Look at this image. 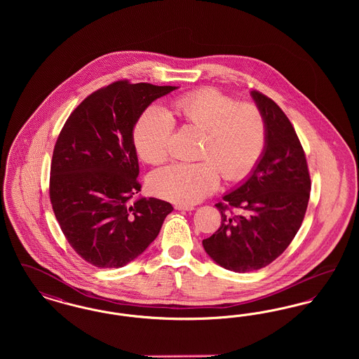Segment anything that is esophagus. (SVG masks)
I'll list each match as a JSON object with an SVG mask.
<instances>
[{"instance_id":"obj_1","label":"esophagus","mask_w":359,"mask_h":359,"mask_svg":"<svg viewBox=\"0 0 359 359\" xmlns=\"http://www.w3.org/2000/svg\"><path fill=\"white\" fill-rule=\"evenodd\" d=\"M175 208L179 210V211H192V210H194V205H175Z\"/></svg>"}]
</instances>
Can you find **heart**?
I'll use <instances>...</instances> for the list:
<instances>
[{
	"label": "heart",
	"mask_w": 359,
	"mask_h": 359,
	"mask_svg": "<svg viewBox=\"0 0 359 359\" xmlns=\"http://www.w3.org/2000/svg\"><path fill=\"white\" fill-rule=\"evenodd\" d=\"M184 125L205 132L199 163H173L154 171L151 191L177 205H191L212 194L222 172L227 180H239L255 167L265 145V122L255 104L237 103L215 88H201L172 103ZM171 114L149 106L133 132L138 154L148 163L167 158L173 133Z\"/></svg>",
	"instance_id": "obj_1"
}]
</instances>
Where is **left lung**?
Returning a JSON list of instances; mask_svg holds the SVG:
<instances>
[{
  "instance_id": "8db88e82",
  "label": "left lung",
  "mask_w": 359,
  "mask_h": 359,
  "mask_svg": "<svg viewBox=\"0 0 359 359\" xmlns=\"http://www.w3.org/2000/svg\"><path fill=\"white\" fill-rule=\"evenodd\" d=\"M265 122V145L238 187L217 203L221 227L203 239L205 253L227 271L246 273L269 265L290 246L306 215L311 179L290 121L266 95L252 91Z\"/></svg>"
}]
</instances>
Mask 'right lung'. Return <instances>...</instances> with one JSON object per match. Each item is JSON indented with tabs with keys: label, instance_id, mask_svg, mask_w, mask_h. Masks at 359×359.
I'll return each mask as SVG.
<instances>
[{
	"label": "right lung",
	"instance_id": "right-lung-1",
	"mask_svg": "<svg viewBox=\"0 0 359 359\" xmlns=\"http://www.w3.org/2000/svg\"><path fill=\"white\" fill-rule=\"evenodd\" d=\"M176 86L120 81L88 95L52 154L50 198L72 249L97 268H122L154 242L171 203L141 191L133 132L145 109Z\"/></svg>",
	"mask_w": 359,
	"mask_h": 359
}]
</instances>
